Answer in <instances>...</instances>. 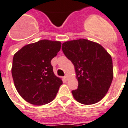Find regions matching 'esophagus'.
<instances>
[{"label": "esophagus", "mask_w": 128, "mask_h": 128, "mask_svg": "<svg viewBox=\"0 0 128 128\" xmlns=\"http://www.w3.org/2000/svg\"><path fill=\"white\" fill-rule=\"evenodd\" d=\"M64 78H65V80H67V79H68V78H67V74H65V76H64Z\"/></svg>", "instance_id": "esophagus-1"}]
</instances>
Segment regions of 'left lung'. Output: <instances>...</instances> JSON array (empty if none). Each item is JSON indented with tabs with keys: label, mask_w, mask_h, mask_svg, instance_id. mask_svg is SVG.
<instances>
[{
	"label": "left lung",
	"mask_w": 128,
	"mask_h": 128,
	"mask_svg": "<svg viewBox=\"0 0 128 128\" xmlns=\"http://www.w3.org/2000/svg\"><path fill=\"white\" fill-rule=\"evenodd\" d=\"M63 54L74 65L78 82L73 97L83 104H92L104 96L113 79L111 56L102 46L85 39L62 44Z\"/></svg>",
	"instance_id": "1"
}]
</instances>
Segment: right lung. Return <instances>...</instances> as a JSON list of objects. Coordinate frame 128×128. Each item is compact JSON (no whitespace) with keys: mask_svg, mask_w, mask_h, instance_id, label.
<instances>
[{"mask_svg":"<svg viewBox=\"0 0 128 128\" xmlns=\"http://www.w3.org/2000/svg\"><path fill=\"white\" fill-rule=\"evenodd\" d=\"M61 46L60 42L43 40L14 54L12 78L17 91L28 102L40 106L55 98L63 82L54 74L51 61Z\"/></svg>","mask_w":128,"mask_h":128,"instance_id":"add662e5","label":"right lung"}]
</instances>
